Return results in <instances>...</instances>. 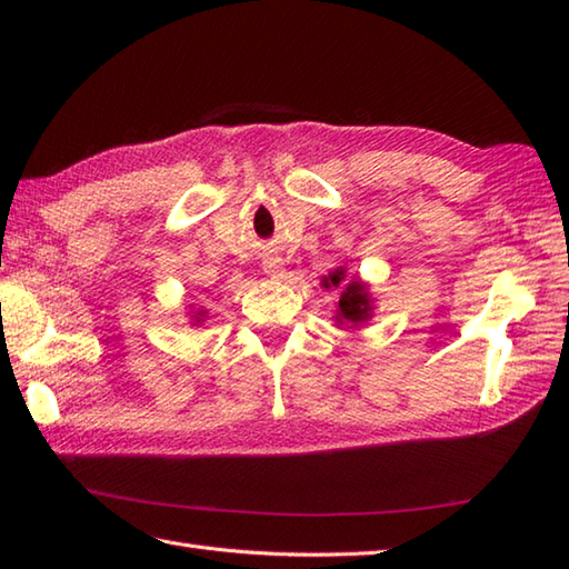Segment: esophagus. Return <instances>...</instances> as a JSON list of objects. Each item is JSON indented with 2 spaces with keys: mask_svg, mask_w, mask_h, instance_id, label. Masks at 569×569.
Masks as SVG:
<instances>
[{
  "mask_svg": "<svg viewBox=\"0 0 569 569\" xmlns=\"http://www.w3.org/2000/svg\"><path fill=\"white\" fill-rule=\"evenodd\" d=\"M263 271L269 278H273V281H281L286 269H283V261L281 259H266L263 261Z\"/></svg>",
  "mask_w": 569,
  "mask_h": 569,
  "instance_id": "1",
  "label": "esophagus"
}]
</instances>
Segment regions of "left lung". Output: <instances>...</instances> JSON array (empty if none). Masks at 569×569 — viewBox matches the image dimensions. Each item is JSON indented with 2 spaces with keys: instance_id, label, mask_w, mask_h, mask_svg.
<instances>
[{
  "instance_id": "obj_1",
  "label": "left lung",
  "mask_w": 569,
  "mask_h": 569,
  "mask_svg": "<svg viewBox=\"0 0 569 569\" xmlns=\"http://www.w3.org/2000/svg\"><path fill=\"white\" fill-rule=\"evenodd\" d=\"M322 286L328 291H337V310L335 322L337 328H361L373 316V298L369 293V286L361 281L357 273L347 276V266H337L335 271L322 276Z\"/></svg>"
}]
</instances>
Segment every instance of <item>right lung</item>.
Wrapping results in <instances>:
<instances>
[{
  "label": "right lung",
  "instance_id": "obj_1",
  "mask_svg": "<svg viewBox=\"0 0 569 569\" xmlns=\"http://www.w3.org/2000/svg\"><path fill=\"white\" fill-rule=\"evenodd\" d=\"M192 325H202L204 322V310H198V312H192Z\"/></svg>",
  "mask_w": 569,
  "mask_h": 569
}]
</instances>
